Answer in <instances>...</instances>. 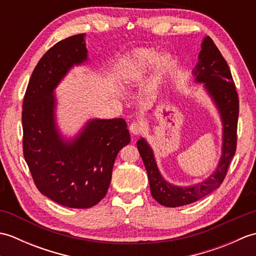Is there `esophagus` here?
<instances>
[{"instance_id": "esophagus-1", "label": "esophagus", "mask_w": 256, "mask_h": 256, "mask_svg": "<svg viewBox=\"0 0 256 256\" xmlns=\"http://www.w3.org/2000/svg\"><path fill=\"white\" fill-rule=\"evenodd\" d=\"M142 131H143V126L138 122H133L131 125H130V132H131L133 135H138Z\"/></svg>"}]
</instances>
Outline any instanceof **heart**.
I'll use <instances>...</instances> for the list:
<instances>
[{"label":"heart","instance_id":"b5f03b06","mask_svg":"<svg viewBox=\"0 0 256 256\" xmlns=\"http://www.w3.org/2000/svg\"><path fill=\"white\" fill-rule=\"evenodd\" d=\"M172 62L174 58L170 54H164L160 56L158 50H152V48H143V50L134 52L122 64L120 74L124 80H135L142 77L154 64H156L154 79L158 82L170 72Z\"/></svg>","mask_w":256,"mask_h":256}]
</instances>
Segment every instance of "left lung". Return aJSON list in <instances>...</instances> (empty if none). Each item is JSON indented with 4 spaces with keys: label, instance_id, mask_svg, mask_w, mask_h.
<instances>
[{
    "label": "left lung",
    "instance_id": "left-lung-1",
    "mask_svg": "<svg viewBox=\"0 0 256 256\" xmlns=\"http://www.w3.org/2000/svg\"><path fill=\"white\" fill-rule=\"evenodd\" d=\"M194 84H201L219 113L222 126L221 156L212 174L202 182L189 186H178L167 182L162 175L155 160L154 150L145 138L138 140L150 187V194L157 202L165 206H180L192 204L218 189L226 175L228 167L236 148V126L238 99L231 72L214 40L206 36L201 42L198 62L192 72Z\"/></svg>",
    "mask_w": 256,
    "mask_h": 256
}]
</instances>
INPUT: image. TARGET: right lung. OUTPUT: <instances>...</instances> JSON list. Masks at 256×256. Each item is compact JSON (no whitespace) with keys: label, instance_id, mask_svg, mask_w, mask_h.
I'll return each instance as SVG.
<instances>
[{"label":"right lung","instance_id":"right-lung-1","mask_svg":"<svg viewBox=\"0 0 256 256\" xmlns=\"http://www.w3.org/2000/svg\"><path fill=\"white\" fill-rule=\"evenodd\" d=\"M86 34L57 42L38 62L23 102V152L40 192L68 208L101 201L120 150L131 140L121 118L86 120L74 135L57 121V86L74 67L89 62Z\"/></svg>","mask_w":256,"mask_h":256}]
</instances>
